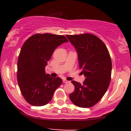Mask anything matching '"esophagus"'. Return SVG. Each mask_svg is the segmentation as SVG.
Returning <instances> with one entry per match:
<instances>
[{"label":"esophagus","instance_id":"obj_1","mask_svg":"<svg viewBox=\"0 0 131 131\" xmlns=\"http://www.w3.org/2000/svg\"><path fill=\"white\" fill-rule=\"evenodd\" d=\"M63 83H68V82H69V81H68V80H66V79H63Z\"/></svg>","mask_w":131,"mask_h":131}]
</instances>
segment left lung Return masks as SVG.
Returning a JSON list of instances; mask_svg holds the SVG:
<instances>
[{
    "label": "left lung",
    "mask_w": 131,
    "mask_h": 131,
    "mask_svg": "<svg viewBox=\"0 0 131 131\" xmlns=\"http://www.w3.org/2000/svg\"><path fill=\"white\" fill-rule=\"evenodd\" d=\"M78 54L80 68L85 79L83 84L75 80L71 101L81 108H89L100 101L111 80L112 64L108 50L102 40L90 34L67 35Z\"/></svg>",
    "instance_id": "obj_1"
}]
</instances>
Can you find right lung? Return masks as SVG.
Masks as SVG:
<instances>
[{
  "label": "right lung",
  "instance_id": "add662e5",
  "mask_svg": "<svg viewBox=\"0 0 131 131\" xmlns=\"http://www.w3.org/2000/svg\"><path fill=\"white\" fill-rule=\"evenodd\" d=\"M67 42L63 35L37 34L23 43L18 57L17 79L22 95L31 105H47L61 85V79L46 74L45 67L55 49Z\"/></svg>",
  "mask_w": 131,
  "mask_h": 131
}]
</instances>
